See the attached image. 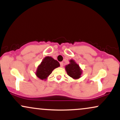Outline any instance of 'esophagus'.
<instances>
[{
	"instance_id": "1",
	"label": "esophagus",
	"mask_w": 120,
	"mask_h": 120,
	"mask_svg": "<svg viewBox=\"0 0 120 120\" xmlns=\"http://www.w3.org/2000/svg\"><path fill=\"white\" fill-rule=\"evenodd\" d=\"M60 67H63V62H60Z\"/></svg>"
}]
</instances>
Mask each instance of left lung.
<instances>
[{"label":"left lung","mask_w":120,"mask_h":120,"mask_svg":"<svg viewBox=\"0 0 120 120\" xmlns=\"http://www.w3.org/2000/svg\"><path fill=\"white\" fill-rule=\"evenodd\" d=\"M65 70L69 76L77 79L81 77L82 71L74 60H70V64L65 66Z\"/></svg>","instance_id":"1"}]
</instances>
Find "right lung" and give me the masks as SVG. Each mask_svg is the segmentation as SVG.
<instances>
[{
  "label": "right lung",
  "mask_w": 120,
  "mask_h": 120,
  "mask_svg": "<svg viewBox=\"0 0 120 120\" xmlns=\"http://www.w3.org/2000/svg\"><path fill=\"white\" fill-rule=\"evenodd\" d=\"M59 67H60V64L57 60L50 56H47L38 67L35 74L42 80H46L52 71Z\"/></svg>",
  "instance_id": "1"
}]
</instances>
